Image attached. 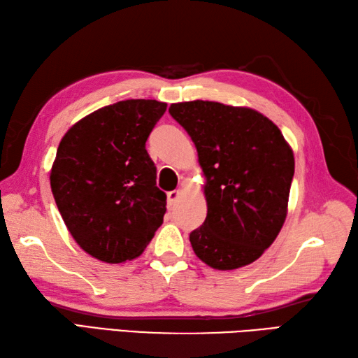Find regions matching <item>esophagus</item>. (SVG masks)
Segmentation results:
<instances>
[{"instance_id":"obj_1","label":"esophagus","mask_w":358,"mask_h":358,"mask_svg":"<svg viewBox=\"0 0 358 358\" xmlns=\"http://www.w3.org/2000/svg\"><path fill=\"white\" fill-rule=\"evenodd\" d=\"M180 195H181V192L178 191V189H175V191H171V192H167V206L169 208H172L175 203L178 201V199H180Z\"/></svg>"}]
</instances>
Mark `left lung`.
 <instances>
[{
  "label": "left lung",
  "mask_w": 358,
  "mask_h": 358,
  "mask_svg": "<svg viewBox=\"0 0 358 358\" xmlns=\"http://www.w3.org/2000/svg\"><path fill=\"white\" fill-rule=\"evenodd\" d=\"M169 112L191 135L206 178L208 215L189 235L195 255L218 271L250 264L286 220L292 148L255 109L195 100L173 103Z\"/></svg>",
  "instance_id": "obj_1"
}]
</instances>
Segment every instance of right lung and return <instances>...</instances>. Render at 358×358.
I'll return each mask as SVG.
<instances>
[{"label": "right lung", "mask_w": 358, "mask_h": 358, "mask_svg": "<svg viewBox=\"0 0 358 358\" xmlns=\"http://www.w3.org/2000/svg\"><path fill=\"white\" fill-rule=\"evenodd\" d=\"M167 104L126 100L77 121L50 171L53 199L77 245L104 263L140 257L163 223L166 194L146 140Z\"/></svg>", "instance_id": "add662e5"}]
</instances>
